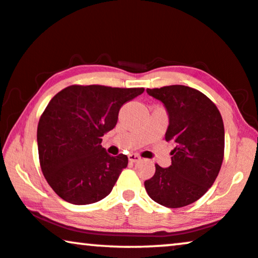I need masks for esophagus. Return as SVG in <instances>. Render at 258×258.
<instances>
[{"mask_svg":"<svg viewBox=\"0 0 258 258\" xmlns=\"http://www.w3.org/2000/svg\"><path fill=\"white\" fill-rule=\"evenodd\" d=\"M128 161L131 163H137L140 161V156L137 155V153H131V155H128Z\"/></svg>","mask_w":258,"mask_h":258,"instance_id":"esophagus-1","label":"esophagus"}]
</instances>
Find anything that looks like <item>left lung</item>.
<instances>
[{"instance_id": "obj_1", "label": "left lung", "mask_w": 258, "mask_h": 258, "mask_svg": "<svg viewBox=\"0 0 258 258\" xmlns=\"http://www.w3.org/2000/svg\"><path fill=\"white\" fill-rule=\"evenodd\" d=\"M169 115L165 140L171 142V165L144 182L149 197L162 206L184 207L199 200L216 181L224 159L225 131L220 112L201 91L185 86L146 89Z\"/></svg>"}]
</instances>
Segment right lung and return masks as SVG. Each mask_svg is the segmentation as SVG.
<instances>
[{
	"label": "right lung",
	"instance_id": "add662e5",
	"mask_svg": "<svg viewBox=\"0 0 258 258\" xmlns=\"http://www.w3.org/2000/svg\"><path fill=\"white\" fill-rule=\"evenodd\" d=\"M144 88L70 86L48 102L38 123L40 167L54 193L74 205L106 198L127 167L126 155L113 157L102 148L119 110Z\"/></svg>",
	"mask_w": 258,
	"mask_h": 258
}]
</instances>
